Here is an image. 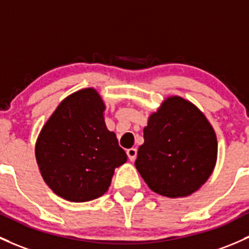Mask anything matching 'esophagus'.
I'll use <instances>...</instances> for the list:
<instances>
[{
  "label": "esophagus",
  "instance_id": "1",
  "mask_svg": "<svg viewBox=\"0 0 249 249\" xmlns=\"http://www.w3.org/2000/svg\"><path fill=\"white\" fill-rule=\"evenodd\" d=\"M127 158H129L130 161H135L136 156H137V149L136 148H130L126 150Z\"/></svg>",
  "mask_w": 249,
  "mask_h": 249
}]
</instances>
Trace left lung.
<instances>
[{
  "instance_id": "1",
  "label": "left lung",
  "mask_w": 249,
  "mask_h": 249,
  "mask_svg": "<svg viewBox=\"0 0 249 249\" xmlns=\"http://www.w3.org/2000/svg\"><path fill=\"white\" fill-rule=\"evenodd\" d=\"M135 166L149 188L163 197H187L203 186L217 161L213 125L181 96L164 99L149 116Z\"/></svg>"
}]
</instances>
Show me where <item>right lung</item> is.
Wrapping results in <instances>:
<instances>
[{
    "mask_svg": "<svg viewBox=\"0 0 249 249\" xmlns=\"http://www.w3.org/2000/svg\"><path fill=\"white\" fill-rule=\"evenodd\" d=\"M100 94L85 88L57 106L36 142V160L46 185L57 196L75 203L101 197L114 169L126 162L116 133L105 124Z\"/></svg>",
    "mask_w": 249,
    "mask_h": 249,
    "instance_id": "add662e5",
    "label": "right lung"
}]
</instances>
